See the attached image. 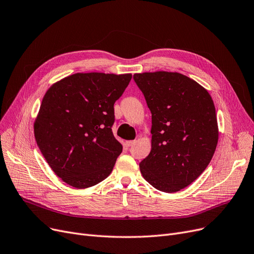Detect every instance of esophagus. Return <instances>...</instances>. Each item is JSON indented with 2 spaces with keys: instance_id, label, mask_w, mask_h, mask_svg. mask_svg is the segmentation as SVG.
I'll list each match as a JSON object with an SVG mask.
<instances>
[{
  "instance_id": "obj_1",
  "label": "esophagus",
  "mask_w": 254,
  "mask_h": 254,
  "mask_svg": "<svg viewBox=\"0 0 254 254\" xmlns=\"http://www.w3.org/2000/svg\"><path fill=\"white\" fill-rule=\"evenodd\" d=\"M134 143H135V140H126L125 141V146L126 147H131Z\"/></svg>"
}]
</instances>
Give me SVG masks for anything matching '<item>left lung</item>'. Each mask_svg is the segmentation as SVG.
I'll list each match as a JSON object with an SVG mask.
<instances>
[{
    "mask_svg": "<svg viewBox=\"0 0 254 254\" xmlns=\"http://www.w3.org/2000/svg\"><path fill=\"white\" fill-rule=\"evenodd\" d=\"M152 114L151 151L140 161L143 177L156 190L175 192L190 186L214 155L219 129L207 90L180 73L134 74Z\"/></svg>",
    "mask_w": 254,
    "mask_h": 254,
    "instance_id": "obj_1",
    "label": "left lung"
}]
</instances>
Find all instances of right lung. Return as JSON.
<instances>
[{"label": "right lung", "instance_id": "right-lung-1", "mask_svg": "<svg viewBox=\"0 0 254 254\" xmlns=\"http://www.w3.org/2000/svg\"><path fill=\"white\" fill-rule=\"evenodd\" d=\"M132 75L77 73L44 96L34 122L37 146L54 173L76 189L109 176L122 146L114 136L115 102Z\"/></svg>", "mask_w": 254, "mask_h": 254}]
</instances>
